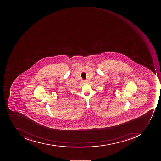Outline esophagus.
Returning a JSON list of instances; mask_svg holds the SVG:
<instances>
[{
  "mask_svg": "<svg viewBox=\"0 0 161 161\" xmlns=\"http://www.w3.org/2000/svg\"><path fill=\"white\" fill-rule=\"evenodd\" d=\"M81 82H82V83H86V81H85V80H82V81H81Z\"/></svg>",
  "mask_w": 161,
  "mask_h": 161,
  "instance_id": "34e87169",
  "label": "esophagus"
}]
</instances>
